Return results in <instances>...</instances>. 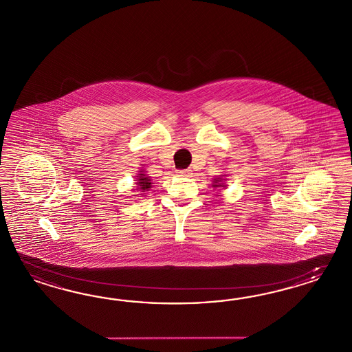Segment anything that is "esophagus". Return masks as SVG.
Here are the masks:
<instances>
[{"instance_id":"obj_1","label":"esophagus","mask_w":352,"mask_h":352,"mask_svg":"<svg viewBox=\"0 0 352 352\" xmlns=\"http://www.w3.org/2000/svg\"><path fill=\"white\" fill-rule=\"evenodd\" d=\"M176 173H177L179 176H186V177H188V176L191 175V171H190V170H177Z\"/></svg>"}]
</instances>
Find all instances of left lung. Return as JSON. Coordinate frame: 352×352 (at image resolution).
I'll return each instance as SVG.
<instances>
[{"mask_svg":"<svg viewBox=\"0 0 352 352\" xmlns=\"http://www.w3.org/2000/svg\"><path fill=\"white\" fill-rule=\"evenodd\" d=\"M226 177H227L226 175L217 176V177H214L213 181H212V186H213V188H222V189H226V188H227V185H226L227 179H226Z\"/></svg>","mask_w":352,"mask_h":352,"instance_id":"1","label":"left lung"}]
</instances>
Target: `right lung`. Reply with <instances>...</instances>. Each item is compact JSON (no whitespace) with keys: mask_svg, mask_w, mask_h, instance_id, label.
Listing matches in <instances>:
<instances>
[{"mask_svg":"<svg viewBox=\"0 0 352 352\" xmlns=\"http://www.w3.org/2000/svg\"><path fill=\"white\" fill-rule=\"evenodd\" d=\"M136 182H135V191L136 194H134V197H142L144 195L145 192H148L149 190L152 189V185L153 182L151 180V176L146 175V172L140 170L139 173L136 175Z\"/></svg>","mask_w":352,"mask_h":352,"instance_id":"add662e5","label":"right lung"}]
</instances>
